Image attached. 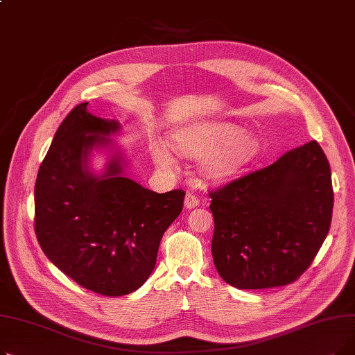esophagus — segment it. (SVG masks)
I'll return each mask as SVG.
<instances>
[{"mask_svg":"<svg viewBox=\"0 0 355 355\" xmlns=\"http://www.w3.org/2000/svg\"><path fill=\"white\" fill-rule=\"evenodd\" d=\"M198 202H200L198 197L194 196V194H191V193H189L187 196H185V198H184V206L187 207V209H194V207H197Z\"/></svg>","mask_w":355,"mask_h":355,"instance_id":"obj_1","label":"esophagus"}]
</instances>
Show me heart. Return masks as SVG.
I'll list each match as a JSON object with an SVG mask.
<instances>
[{"label": "heart", "instance_id": "obj_1", "mask_svg": "<svg viewBox=\"0 0 355 355\" xmlns=\"http://www.w3.org/2000/svg\"><path fill=\"white\" fill-rule=\"evenodd\" d=\"M178 153L191 158H201V171L209 180L223 182L233 178L252 164L260 154L259 138L245 132L232 122H196L178 129L173 135ZM151 154L157 165H173V155L165 145L154 144Z\"/></svg>", "mask_w": 355, "mask_h": 355}]
</instances>
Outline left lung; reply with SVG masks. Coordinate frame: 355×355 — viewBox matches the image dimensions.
I'll list each match as a JSON object with an SVG mask.
<instances>
[{
    "label": "left lung",
    "instance_id": "obj_1",
    "mask_svg": "<svg viewBox=\"0 0 355 355\" xmlns=\"http://www.w3.org/2000/svg\"><path fill=\"white\" fill-rule=\"evenodd\" d=\"M211 253L221 279L239 289L295 282L328 234L334 191L316 141L210 193Z\"/></svg>",
    "mask_w": 355,
    "mask_h": 355
}]
</instances>
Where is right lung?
<instances>
[{
	"mask_svg": "<svg viewBox=\"0 0 355 355\" xmlns=\"http://www.w3.org/2000/svg\"><path fill=\"white\" fill-rule=\"evenodd\" d=\"M119 130L118 121L89 114L87 102L78 105L55 132L34 187V229L44 254L74 282L105 296L145 284L185 196L158 194L128 178V161L109 138ZM95 150L110 153L99 175L89 164Z\"/></svg>",
	"mask_w": 355,
	"mask_h": 355,
	"instance_id": "1",
	"label": "right lung"
}]
</instances>
